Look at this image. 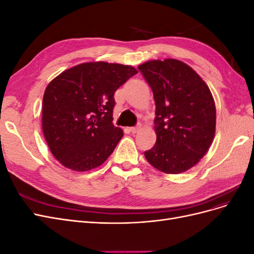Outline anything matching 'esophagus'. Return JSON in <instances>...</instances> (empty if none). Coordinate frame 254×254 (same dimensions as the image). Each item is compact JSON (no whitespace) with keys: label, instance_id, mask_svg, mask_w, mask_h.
I'll use <instances>...</instances> for the list:
<instances>
[{"label":"esophagus","instance_id":"34e87169","mask_svg":"<svg viewBox=\"0 0 254 254\" xmlns=\"http://www.w3.org/2000/svg\"><path fill=\"white\" fill-rule=\"evenodd\" d=\"M139 129H140V126H134V127H130V128H129V130H130V131H131L132 133H136L137 131H139Z\"/></svg>","mask_w":254,"mask_h":254}]
</instances>
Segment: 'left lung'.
Segmentation results:
<instances>
[{"instance_id":"8db88e82","label":"left lung","mask_w":254,"mask_h":254,"mask_svg":"<svg viewBox=\"0 0 254 254\" xmlns=\"http://www.w3.org/2000/svg\"><path fill=\"white\" fill-rule=\"evenodd\" d=\"M156 104L157 141L146 160L166 174L196 165L213 142L216 109L211 91L193 68L176 59L139 65Z\"/></svg>"}]
</instances>
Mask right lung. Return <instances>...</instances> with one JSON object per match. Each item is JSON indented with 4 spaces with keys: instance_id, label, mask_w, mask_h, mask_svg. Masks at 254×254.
Returning a JSON list of instances; mask_svg holds the SVG:
<instances>
[{
    "instance_id": "obj_1",
    "label": "right lung",
    "mask_w": 254,
    "mask_h": 254,
    "mask_svg": "<svg viewBox=\"0 0 254 254\" xmlns=\"http://www.w3.org/2000/svg\"><path fill=\"white\" fill-rule=\"evenodd\" d=\"M136 73L130 65L99 61L68 68L49 83L42 129L61 164L86 172L108 159L124 134L112 123L113 95Z\"/></svg>"
}]
</instances>
